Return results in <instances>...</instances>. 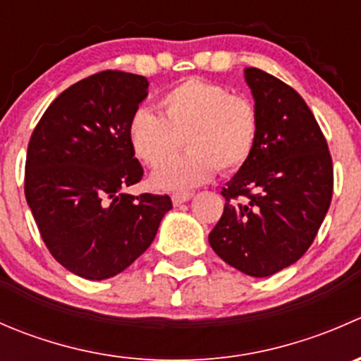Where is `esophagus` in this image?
<instances>
[{
    "instance_id": "esophagus-1",
    "label": "esophagus",
    "mask_w": 361,
    "mask_h": 361,
    "mask_svg": "<svg viewBox=\"0 0 361 361\" xmlns=\"http://www.w3.org/2000/svg\"><path fill=\"white\" fill-rule=\"evenodd\" d=\"M192 197H194V194H192V192H174V194L171 195L174 206H180V204L190 201Z\"/></svg>"
}]
</instances>
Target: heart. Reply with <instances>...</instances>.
I'll return each mask as SVG.
<instances>
[{
	"label": "heart",
	"instance_id": "obj_1",
	"mask_svg": "<svg viewBox=\"0 0 361 361\" xmlns=\"http://www.w3.org/2000/svg\"><path fill=\"white\" fill-rule=\"evenodd\" d=\"M162 115L148 108L133 113L129 140L145 164L157 167L176 155L181 145L190 150L155 171L152 181L164 190L197 187L218 169L234 173L253 154L258 113L250 99L232 96L227 87L188 78L160 97Z\"/></svg>",
	"mask_w": 361,
	"mask_h": 361
}]
</instances>
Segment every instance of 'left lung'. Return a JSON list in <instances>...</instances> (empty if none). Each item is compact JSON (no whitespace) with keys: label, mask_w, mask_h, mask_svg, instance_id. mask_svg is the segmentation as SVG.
<instances>
[{"label":"left lung","mask_w":361,"mask_h":361,"mask_svg":"<svg viewBox=\"0 0 361 361\" xmlns=\"http://www.w3.org/2000/svg\"><path fill=\"white\" fill-rule=\"evenodd\" d=\"M258 113L248 162L227 181L224 214L209 234L231 267L267 278L295 264L314 241L334 192L329 145L297 90L257 68L245 69Z\"/></svg>","instance_id":"1"}]
</instances>
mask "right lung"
Listing matches in <instances>:
<instances>
[{
  "mask_svg": "<svg viewBox=\"0 0 361 361\" xmlns=\"http://www.w3.org/2000/svg\"><path fill=\"white\" fill-rule=\"evenodd\" d=\"M148 80L101 71L64 90L32 130L24 192L43 243L69 272L101 281L148 250L169 195H130L143 167L129 140Z\"/></svg>",
  "mask_w": 361,
  "mask_h": 361,
  "instance_id": "add662e5",
  "label": "right lung"
}]
</instances>
